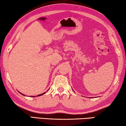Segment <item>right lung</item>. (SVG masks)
Masks as SVG:
<instances>
[{
    "label": "right lung",
    "instance_id": "1",
    "mask_svg": "<svg viewBox=\"0 0 126 126\" xmlns=\"http://www.w3.org/2000/svg\"><path fill=\"white\" fill-rule=\"evenodd\" d=\"M48 90H47V91H48ZM19 93H20V94H21V95H24V96H25V95L24 94H21V93H20V92H19ZM45 93H43V94H40V95H37V96H41V95H43V94H45ZM31 97H32V96H31ZM32 97H35V96H32Z\"/></svg>",
    "mask_w": 126,
    "mask_h": 126
}]
</instances>
